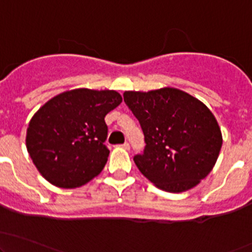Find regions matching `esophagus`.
Here are the masks:
<instances>
[{
    "mask_svg": "<svg viewBox=\"0 0 252 252\" xmlns=\"http://www.w3.org/2000/svg\"><path fill=\"white\" fill-rule=\"evenodd\" d=\"M122 147H123V149H126V150H129V147H130V145H129V142H124L123 145H121Z\"/></svg>",
    "mask_w": 252,
    "mask_h": 252,
    "instance_id": "esophagus-1",
    "label": "esophagus"
}]
</instances>
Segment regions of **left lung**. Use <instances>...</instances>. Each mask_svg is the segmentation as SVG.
Masks as SVG:
<instances>
[{
	"label": "left lung",
	"mask_w": 252,
	"mask_h": 252,
	"mask_svg": "<svg viewBox=\"0 0 252 252\" xmlns=\"http://www.w3.org/2000/svg\"><path fill=\"white\" fill-rule=\"evenodd\" d=\"M123 97L146 144L134 162L150 182L164 191L183 192L207 177L222 147L220 128L207 106L174 88L126 91Z\"/></svg>",
	"instance_id": "1"
}]
</instances>
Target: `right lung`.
Segmentation results:
<instances>
[{
	"instance_id": "right-lung-1",
	"label": "right lung",
	"mask_w": 252,
	"mask_h": 252,
	"mask_svg": "<svg viewBox=\"0 0 252 252\" xmlns=\"http://www.w3.org/2000/svg\"><path fill=\"white\" fill-rule=\"evenodd\" d=\"M121 102L117 91L90 89L65 91L47 101L32 116L25 140L40 174L64 189L100 174L110 155L105 117Z\"/></svg>"
}]
</instances>
